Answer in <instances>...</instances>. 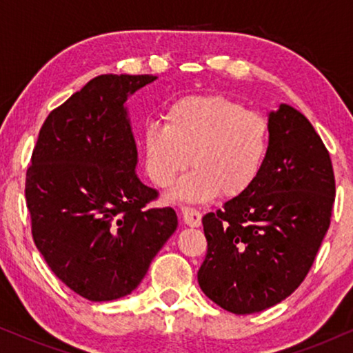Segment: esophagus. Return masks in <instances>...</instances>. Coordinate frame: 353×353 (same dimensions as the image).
I'll return each mask as SVG.
<instances>
[{
	"label": "esophagus",
	"mask_w": 353,
	"mask_h": 353,
	"mask_svg": "<svg viewBox=\"0 0 353 353\" xmlns=\"http://www.w3.org/2000/svg\"><path fill=\"white\" fill-rule=\"evenodd\" d=\"M181 216H183V221L188 226H199L201 225V212L194 209V207H190V205H183L181 207Z\"/></svg>",
	"instance_id": "34e87169"
}]
</instances>
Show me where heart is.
<instances>
[{
    "mask_svg": "<svg viewBox=\"0 0 353 353\" xmlns=\"http://www.w3.org/2000/svg\"><path fill=\"white\" fill-rule=\"evenodd\" d=\"M270 138V122L259 110L244 109L225 94H188L167 105L163 127H144V170L154 185L168 188L192 161L196 170L173 197L204 201L219 192L236 197L262 173Z\"/></svg>",
    "mask_w": 353,
    "mask_h": 353,
    "instance_id": "b5f03b06",
    "label": "heart"
}]
</instances>
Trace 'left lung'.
<instances>
[{
  "label": "left lung",
  "mask_w": 353,
  "mask_h": 353,
  "mask_svg": "<svg viewBox=\"0 0 353 353\" xmlns=\"http://www.w3.org/2000/svg\"><path fill=\"white\" fill-rule=\"evenodd\" d=\"M268 122L270 151L257 180L202 216L207 254L197 281L236 315L276 305L301 286L334 204L330 152L305 115L281 104Z\"/></svg>",
  "instance_id": "8db88e82"
}]
</instances>
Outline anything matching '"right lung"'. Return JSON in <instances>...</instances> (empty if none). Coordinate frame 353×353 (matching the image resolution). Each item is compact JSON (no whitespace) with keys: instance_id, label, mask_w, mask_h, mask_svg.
<instances>
[{"instance_id":"obj_1","label":"right lung","mask_w":353,"mask_h":353,"mask_svg":"<svg viewBox=\"0 0 353 353\" xmlns=\"http://www.w3.org/2000/svg\"><path fill=\"white\" fill-rule=\"evenodd\" d=\"M154 75H99L51 110L27 168L33 243L57 278L91 302L138 288L175 233L172 207L137 176L138 151L125 108Z\"/></svg>"}]
</instances>
